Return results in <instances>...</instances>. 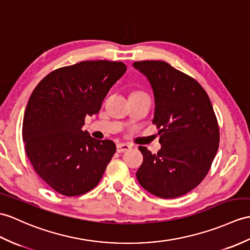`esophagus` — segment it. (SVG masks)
<instances>
[{
	"mask_svg": "<svg viewBox=\"0 0 250 250\" xmlns=\"http://www.w3.org/2000/svg\"><path fill=\"white\" fill-rule=\"evenodd\" d=\"M117 152H125V151H127L131 148L130 145L127 144H124V143H119L117 144Z\"/></svg>",
	"mask_w": 250,
	"mask_h": 250,
	"instance_id": "34e87169",
	"label": "esophagus"
}]
</instances>
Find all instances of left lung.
Listing matches in <instances>:
<instances>
[{
	"mask_svg": "<svg viewBox=\"0 0 250 250\" xmlns=\"http://www.w3.org/2000/svg\"><path fill=\"white\" fill-rule=\"evenodd\" d=\"M133 67L153 90L152 124L161 144L156 154L139 146L144 161L136 178L154 196L176 198L205 179L216 155L219 130L212 103L197 81L166 62H135Z\"/></svg>",
	"mask_w": 250,
	"mask_h": 250,
	"instance_id": "8db88e82",
	"label": "left lung"
}]
</instances>
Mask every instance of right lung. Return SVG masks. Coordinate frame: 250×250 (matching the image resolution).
I'll return each instance as SVG.
<instances>
[{
  "label": "right lung",
  "mask_w": 250,
  "mask_h": 250,
  "mask_svg": "<svg viewBox=\"0 0 250 250\" xmlns=\"http://www.w3.org/2000/svg\"><path fill=\"white\" fill-rule=\"evenodd\" d=\"M125 70L121 62H81L52 71L32 92L22 125L25 152L57 193L83 195L101 180L116 145L92 138L83 125Z\"/></svg>",
  "instance_id": "add662e5"
}]
</instances>
